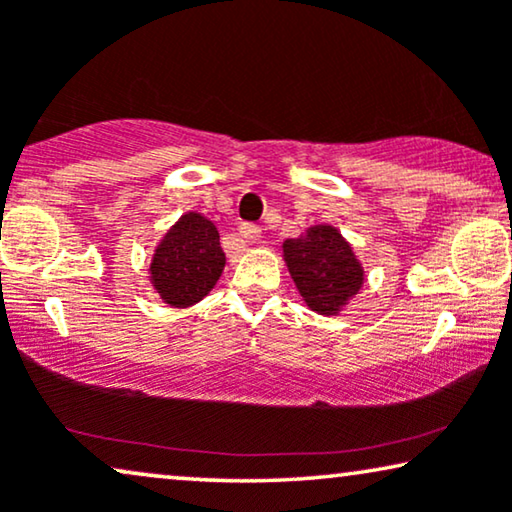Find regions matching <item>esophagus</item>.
Returning <instances> with one entry per match:
<instances>
[{
  "label": "esophagus",
  "mask_w": 512,
  "mask_h": 512,
  "mask_svg": "<svg viewBox=\"0 0 512 512\" xmlns=\"http://www.w3.org/2000/svg\"><path fill=\"white\" fill-rule=\"evenodd\" d=\"M237 230H240V235H242L247 242H256L258 237H261V228L254 226V223H242V226L237 228Z\"/></svg>",
  "instance_id": "obj_1"
}]
</instances>
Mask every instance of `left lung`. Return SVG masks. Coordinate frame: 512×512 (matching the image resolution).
<instances>
[{"label": "left lung", "instance_id": "8db88e82", "mask_svg": "<svg viewBox=\"0 0 512 512\" xmlns=\"http://www.w3.org/2000/svg\"><path fill=\"white\" fill-rule=\"evenodd\" d=\"M284 261L305 305L317 314H340L363 286V265L338 228L321 223L282 244Z\"/></svg>", "mask_w": 512, "mask_h": 512}]
</instances>
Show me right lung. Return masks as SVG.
Wrapping results in <instances>:
<instances>
[{
  "label": "right lung",
  "mask_w": 512,
  "mask_h": 512,
  "mask_svg": "<svg viewBox=\"0 0 512 512\" xmlns=\"http://www.w3.org/2000/svg\"><path fill=\"white\" fill-rule=\"evenodd\" d=\"M223 265L219 230L207 216L186 212L158 242L149 275L163 303L191 307L214 289Z\"/></svg>",
  "instance_id": "right-lung-1"
}]
</instances>
